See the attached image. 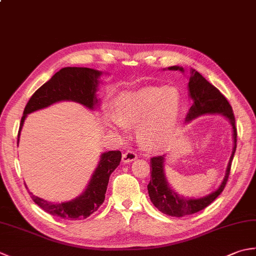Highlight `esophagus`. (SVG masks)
<instances>
[{
  "instance_id": "34e87169",
  "label": "esophagus",
  "mask_w": 256,
  "mask_h": 256,
  "mask_svg": "<svg viewBox=\"0 0 256 256\" xmlns=\"http://www.w3.org/2000/svg\"><path fill=\"white\" fill-rule=\"evenodd\" d=\"M138 158V155L135 152L128 150V152H125L122 156V162L123 164H128V162H132L133 160H135Z\"/></svg>"
}]
</instances>
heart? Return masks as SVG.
Listing matches in <instances>:
<instances>
[{
    "mask_svg": "<svg viewBox=\"0 0 256 256\" xmlns=\"http://www.w3.org/2000/svg\"><path fill=\"white\" fill-rule=\"evenodd\" d=\"M180 111V94L175 88L150 86L128 92L118 98L114 116L108 125L123 130V125L136 126L138 138L145 148L155 150L166 143L175 128Z\"/></svg>",
    "mask_w": 256,
    "mask_h": 256,
    "instance_id": "1",
    "label": "heart"
}]
</instances>
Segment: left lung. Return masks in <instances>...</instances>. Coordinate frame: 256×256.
<instances>
[{"instance_id":"obj_1","label":"left lung","mask_w":256,"mask_h":256,"mask_svg":"<svg viewBox=\"0 0 256 256\" xmlns=\"http://www.w3.org/2000/svg\"><path fill=\"white\" fill-rule=\"evenodd\" d=\"M170 70H179L184 72L182 67L172 66L168 67ZM189 96L192 100V104L190 106L186 116V122L192 121L194 118L204 116V114H221L229 122L233 131V150L230 157L229 164L226 167V176L222 180L219 188L211 194L201 198H190L184 197L182 194H177L174 190L165 177L164 162L166 155L155 156L150 158V182L148 184V190L150 201L162 214L172 216H184L192 214L200 210L204 209L211 202L218 198V196L224 192L226 184L228 178L230 175L231 162L236 150V118L233 114L230 103L228 102L226 96L221 92L212 86L209 81H206L202 76L194 69L189 70V82H188Z\"/></svg>"}]
</instances>
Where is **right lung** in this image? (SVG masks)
Instances as JSON below:
<instances>
[{
  "label": "right lung",
  "instance_id": "1",
  "mask_svg": "<svg viewBox=\"0 0 256 256\" xmlns=\"http://www.w3.org/2000/svg\"><path fill=\"white\" fill-rule=\"evenodd\" d=\"M102 74V72L91 68L66 67L54 74L50 80L36 90L27 102L20 120L18 144L27 114L60 101H74L88 108L89 110H96L100 106L96 91L99 90ZM121 157L122 154L120 150H108L101 154L99 164L92 174L88 186L77 198L66 202L54 204L28 192L30 198L42 210L62 219L81 220L88 218L104 201L108 179L120 165Z\"/></svg>",
  "mask_w": 256,
  "mask_h": 256
}]
</instances>
